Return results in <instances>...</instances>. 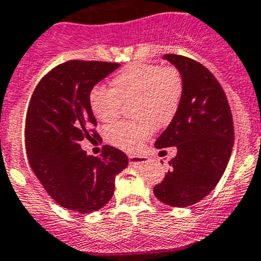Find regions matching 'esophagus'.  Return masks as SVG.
<instances>
[{"mask_svg":"<svg viewBox=\"0 0 261 261\" xmlns=\"http://www.w3.org/2000/svg\"><path fill=\"white\" fill-rule=\"evenodd\" d=\"M128 162L130 165H144L149 162V158L144 155H128Z\"/></svg>","mask_w":261,"mask_h":261,"instance_id":"obj_1","label":"esophagus"}]
</instances>
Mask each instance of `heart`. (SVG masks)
<instances>
[{"instance_id": "1", "label": "heart", "mask_w": 261, "mask_h": 261, "mask_svg": "<svg viewBox=\"0 0 261 261\" xmlns=\"http://www.w3.org/2000/svg\"><path fill=\"white\" fill-rule=\"evenodd\" d=\"M113 89L96 85L89 95L92 113L101 122H113L122 103L133 106L136 121L119 122L107 128L106 138L114 147L136 152L154 131L165 127L177 113L184 82L175 67L158 64H130L112 80Z\"/></svg>"}]
</instances>
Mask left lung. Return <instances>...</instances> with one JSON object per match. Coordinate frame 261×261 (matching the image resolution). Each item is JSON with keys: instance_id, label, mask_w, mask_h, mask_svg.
Instances as JSON below:
<instances>
[{"instance_id": "obj_1", "label": "left lung", "mask_w": 261, "mask_h": 261, "mask_svg": "<svg viewBox=\"0 0 261 261\" xmlns=\"http://www.w3.org/2000/svg\"><path fill=\"white\" fill-rule=\"evenodd\" d=\"M164 59L180 72L184 91L177 113L154 143L158 149L176 147L177 153L153 193L170 206L188 207L207 196L225 171L234 143L232 112L207 68L174 54Z\"/></svg>"}]
</instances>
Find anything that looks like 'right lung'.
<instances>
[{"label": "right lung", "instance_id": "right-lung-1", "mask_svg": "<svg viewBox=\"0 0 261 261\" xmlns=\"http://www.w3.org/2000/svg\"><path fill=\"white\" fill-rule=\"evenodd\" d=\"M107 62L70 60L47 73L32 95L25 119L29 165L51 198L64 208L89 214L106 206L116 175L127 167L123 152L104 145L101 157L87 155L80 143L99 139L89 95L117 69Z\"/></svg>", "mask_w": 261, "mask_h": 261}]
</instances>
